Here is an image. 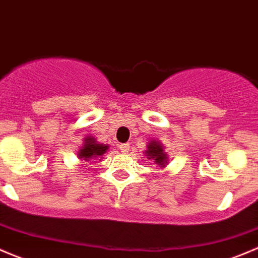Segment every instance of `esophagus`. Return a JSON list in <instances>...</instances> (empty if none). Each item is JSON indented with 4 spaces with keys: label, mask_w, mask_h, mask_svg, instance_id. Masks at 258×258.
<instances>
[{
    "label": "esophagus",
    "mask_w": 258,
    "mask_h": 258,
    "mask_svg": "<svg viewBox=\"0 0 258 258\" xmlns=\"http://www.w3.org/2000/svg\"><path fill=\"white\" fill-rule=\"evenodd\" d=\"M129 148H130V145L128 144V143H124V144L119 145V149H120L121 153H128Z\"/></svg>",
    "instance_id": "34e87169"
}]
</instances>
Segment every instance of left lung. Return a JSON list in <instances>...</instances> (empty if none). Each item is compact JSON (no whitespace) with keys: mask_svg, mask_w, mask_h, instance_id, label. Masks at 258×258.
I'll use <instances>...</instances> for the list:
<instances>
[{"mask_svg":"<svg viewBox=\"0 0 258 258\" xmlns=\"http://www.w3.org/2000/svg\"><path fill=\"white\" fill-rule=\"evenodd\" d=\"M147 148L148 149L145 150V154H147L148 159H153L155 164L162 168H164L168 164V155L164 152V148L160 144L159 140H152L150 143H148Z\"/></svg>","mask_w":258,"mask_h":258,"instance_id":"left-lung-1","label":"left lung"}]
</instances>
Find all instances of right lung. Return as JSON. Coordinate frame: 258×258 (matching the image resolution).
<instances>
[{
  "instance_id": "1",
  "label": "right lung",
  "mask_w": 258,
  "mask_h": 258,
  "mask_svg": "<svg viewBox=\"0 0 258 258\" xmlns=\"http://www.w3.org/2000/svg\"><path fill=\"white\" fill-rule=\"evenodd\" d=\"M108 149L109 145L100 144V143L96 142V139L94 137H86L85 139H84V145L81 147V149L79 150L78 157L79 159L89 162V160L103 157Z\"/></svg>"
}]
</instances>
